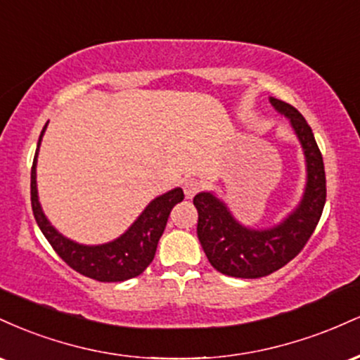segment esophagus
<instances>
[{
    "label": "esophagus",
    "instance_id": "1",
    "mask_svg": "<svg viewBox=\"0 0 360 360\" xmlns=\"http://www.w3.org/2000/svg\"><path fill=\"white\" fill-rule=\"evenodd\" d=\"M201 188H203L201 181L194 179V177H188V179H184V183H183V189H184L186 198H193L194 194L201 191Z\"/></svg>",
    "mask_w": 360,
    "mask_h": 360
}]
</instances>
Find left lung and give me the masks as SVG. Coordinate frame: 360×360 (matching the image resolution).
<instances>
[{
	"mask_svg": "<svg viewBox=\"0 0 360 360\" xmlns=\"http://www.w3.org/2000/svg\"><path fill=\"white\" fill-rule=\"evenodd\" d=\"M272 106L289 118L307 157L308 183L303 200L283 223L269 230L245 229L212 193H200L193 203L198 210V238L210 264L232 278L257 279L284 267L303 250L326 201L323 157L313 131L295 106L271 98Z\"/></svg>",
	"mask_w": 360,
	"mask_h": 360,
	"instance_id": "1",
	"label": "left lung"
}]
</instances>
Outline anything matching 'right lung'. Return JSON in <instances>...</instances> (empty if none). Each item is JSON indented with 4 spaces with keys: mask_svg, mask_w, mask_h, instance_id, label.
<instances>
[{
    "mask_svg": "<svg viewBox=\"0 0 360 360\" xmlns=\"http://www.w3.org/2000/svg\"><path fill=\"white\" fill-rule=\"evenodd\" d=\"M47 128L45 123L42 134H40L37 152L34 157L30 176V194H32V210L37 225L40 226L52 249L57 255L86 278L101 281V283H118L137 278L147 269L148 264L154 260L157 243L162 237L164 229L169 218V213L177 203L184 200V193L181 188L172 189L162 196L155 198L150 205L143 210V213L137 218V221L127 230L122 237L103 245H79V243L62 237L56 229L49 223L40 208L39 196H37V155L42 135Z\"/></svg>",
    "mask_w": 360,
    "mask_h": 360,
    "instance_id": "obj_1",
    "label": "right lung"
}]
</instances>
